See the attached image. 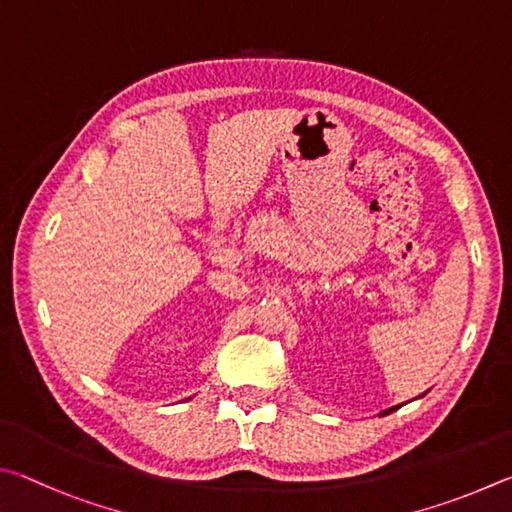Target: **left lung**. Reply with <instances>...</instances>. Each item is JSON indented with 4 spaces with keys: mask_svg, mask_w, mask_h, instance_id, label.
<instances>
[{
    "mask_svg": "<svg viewBox=\"0 0 512 512\" xmlns=\"http://www.w3.org/2000/svg\"><path fill=\"white\" fill-rule=\"evenodd\" d=\"M391 411H396V407H391V409H387V411H382L380 416H387V414H391Z\"/></svg>",
    "mask_w": 512,
    "mask_h": 512,
    "instance_id": "obj_1",
    "label": "left lung"
}]
</instances>
